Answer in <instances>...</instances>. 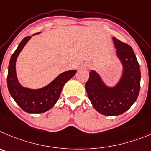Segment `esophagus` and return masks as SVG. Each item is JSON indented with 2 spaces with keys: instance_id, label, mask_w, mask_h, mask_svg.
<instances>
[{
  "instance_id": "1",
  "label": "esophagus",
  "mask_w": 151,
  "mask_h": 151,
  "mask_svg": "<svg viewBox=\"0 0 151 151\" xmlns=\"http://www.w3.org/2000/svg\"><path fill=\"white\" fill-rule=\"evenodd\" d=\"M83 66H84V68H89L90 67V65L88 63H86V64H84Z\"/></svg>"
}]
</instances>
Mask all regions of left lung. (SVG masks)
<instances>
[{
	"mask_svg": "<svg viewBox=\"0 0 151 151\" xmlns=\"http://www.w3.org/2000/svg\"><path fill=\"white\" fill-rule=\"evenodd\" d=\"M116 55L122 65L121 75L114 86H108L96 70H91L85 88L95 109L106 116H118L136 101L140 91L141 70L135 52L129 45L115 37Z\"/></svg>",
	"mask_w": 151,
	"mask_h": 151,
	"instance_id": "8db88e82",
	"label": "left lung"
}]
</instances>
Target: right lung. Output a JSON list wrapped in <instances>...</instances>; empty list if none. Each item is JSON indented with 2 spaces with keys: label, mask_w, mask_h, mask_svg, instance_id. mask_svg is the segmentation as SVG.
Segmentation results:
<instances>
[{
  "label": "right lung",
  "mask_w": 151,
  "mask_h": 151,
  "mask_svg": "<svg viewBox=\"0 0 151 151\" xmlns=\"http://www.w3.org/2000/svg\"><path fill=\"white\" fill-rule=\"evenodd\" d=\"M41 33L35 34L32 36ZM32 36L25 37L12 55L9 60L7 74V87L12 98L24 111L30 114H40L49 111L55 105L62 92V88L68 80L77 73L70 70L61 73L53 81L40 89H31L23 86L16 74V60L22 49Z\"/></svg>",
  "instance_id": "1"
}]
</instances>
